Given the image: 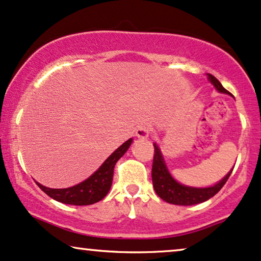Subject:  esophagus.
<instances>
[{
  "label": "esophagus",
  "mask_w": 261,
  "mask_h": 261,
  "mask_svg": "<svg viewBox=\"0 0 261 261\" xmlns=\"http://www.w3.org/2000/svg\"><path fill=\"white\" fill-rule=\"evenodd\" d=\"M150 134V128L147 125H141V126L137 127L136 130V136L141 140H146V138L149 137Z\"/></svg>",
  "instance_id": "esophagus-1"
}]
</instances>
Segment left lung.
<instances>
[{"mask_svg": "<svg viewBox=\"0 0 261 261\" xmlns=\"http://www.w3.org/2000/svg\"><path fill=\"white\" fill-rule=\"evenodd\" d=\"M208 75V81L214 85L219 92L223 94H229L230 92L220 84V82L212 74ZM233 170V169H232ZM232 170L223 178L220 182L214 184L212 187L207 188H193L187 187L183 184L178 183L174 178L171 176V173L167 170L166 164H165L163 154L159 149V147L154 143V159H153V167H151V179H153V187L155 193L158 196L166 202L172 204H179V206H191V204H196L204 202V201L210 200L211 197L216 195L218 191L224 187L226 180L229 179L230 174Z\"/></svg>", "mask_w": 261, "mask_h": 261, "instance_id": "8db88e82", "label": "left lung"}]
</instances>
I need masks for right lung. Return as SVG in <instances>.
Segmentation results:
<instances>
[{
    "label": "right lung",
    "instance_id": "1",
    "mask_svg": "<svg viewBox=\"0 0 261 261\" xmlns=\"http://www.w3.org/2000/svg\"><path fill=\"white\" fill-rule=\"evenodd\" d=\"M133 138L127 140L125 143L114 150L106 161L101 165L100 169L96 172L91 174L84 182L77 184L66 189H51L42 184L37 183V186L50 196L51 199L59 201V202L66 204H75V206H87L98 202L107 195L111 189L112 180H113V171L117 161L120 159L130 147Z\"/></svg>",
    "mask_w": 261,
    "mask_h": 261
}]
</instances>
